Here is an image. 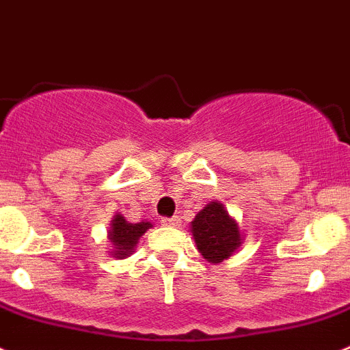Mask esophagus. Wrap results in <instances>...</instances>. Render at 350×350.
Returning <instances> with one entry per match:
<instances>
[{
    "label": "esophagus",
    "mask_w": 350,
    "mask_h": 350,
    "mask_svg": "<svg viewBox=\"0 0 350 350\" xmlns=\"http://www.w3.org/2000/svg\"><path fill=\"white\" fill-rule=\"evenodd\" d=\"M181 219L178 216H172V218H162V225L163 226H179Z\"/></svg>",
    "instance_id": "obj_1"
}]
</instances>
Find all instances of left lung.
<instances>
[{
  "instance_id": "1",
  "label": "left lung",
  "mask_w": 350,
  "mask_h": 350,
  "mask_svg": "<svg viewBox=\"0 0 350 350\" xmlns=\"http://www.w3.org/2000/svg\"><path fill=\"white\" fill-rule=\"evenodd\" d=\"M190 228L198 253L209 263H221L242 244V234L237 221L218 200L207 204L195 216Z\"/></svg>"
}]
</instances>
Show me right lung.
<instances>
[{
  "mask_svg": "<svg viewBox=\"0 0 350 350\" xmlns=\"http://www.w3.org/2000/svg\"><path fill=\"white\" fill-rule=\"evenodd\" d=\"M148 228H152L150 221L141 223H129L122 214H116L111 219V226H109L108 239L113 244V258H127L134 253L137 241L141 235L146 232Z\"/></svg>",
  "mask_w": 350,
  "mask_h": 350,
  "instance_id": "1",
  "label": "right lung"
}]
</instances>
